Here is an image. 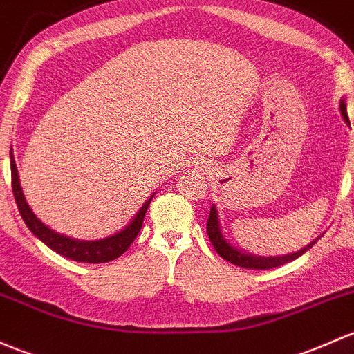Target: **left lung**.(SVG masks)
<instances>
[{"label":"left lung","mask_w":354,"mask_h":354,"mask_svg":"<svg viewBox=\"0 0 354 354\" xmlns=\"http://www.w3.org/2000/svg\"><path fill=\"white\" fill-rule=\"evenodd\" d=\"M341 113H343V118L346 122L348 120V113H346V103L341 102L339 105ZM207 234L208 239H210L212 245L217 251V254H221L225 261L232 263V265L241 266V268H248V270H271V268H278L283 266L285 263L293 261L299 256H302L305 251L312 248L317 241L310 243L308 245H305L304 249H300L299 252H293V254L288 256H278V258H259V256H252V254H245V252H241L239 249H234L227 241L224 239L221 232V227H218V215H217V208L212 205L210 215H208V222H207Z\"/></svg>","instance_id":"8db88e82"}]
</instances>
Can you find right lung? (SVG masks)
Here are the masks:
<instances>
[{
  "instance_id": "right-lung-1",
  "label": "right lung",
  "mask_w": 354,
  "mask_h": 354,
  "mask_svg": "<svg viewBox=\"0 0 354 354\" xmlns=\"http://www.w3.org/2000/svg\"><path fill=\"white\" fill-rule=\"evenodd\" d=\"M10 161H11V189H13L15 202H17L18 212H20L21 218L27 224V227L42 241L44 244H47L52 251H55L57 254L64 256V258L73 259L77 263H109L111 259H117L124 254L125 251L130 248V244L133 243L137 236H139V230L142 227L144 217H146V212L149 203H151L152 196L140 207L139 214L136 215L130 225L125 227L122 232L115 234V236L109 237V239L102 241H76L71 239V237L62 236V234L54 232L49 229L46 224L37 218V215L30 210L28 203L25 202L24 192H21L20 180H18V171L17 165H15L13 152L10 151Z\"/></svg>"
}]
</instances>
